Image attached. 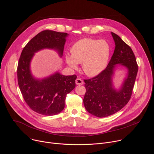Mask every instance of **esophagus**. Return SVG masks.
Segmentation results:
<instances>
[{"label":"esophagus","instance_id":"obj_1","mask_svg":"<svg viewBox=\"0 0 154 154\" xmlns=\"http://www.w3.org/2000/svg\"><path fill=\"white\" fill-rule=\"evenodd\" d=\"M75 83L77 84V85H83V80H82V79H77L76 80H75Z\"/></svg>","mask_w":154,"mask_h":154}]
</instances>
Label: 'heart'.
<instances>
[{
	"label": "heart",
	"instance_id": "obj_1",
	"mask_svg": "<svg viewBox=\"0 0 154 154\" xmlns=\"http://www.w3.org/2000/svg\"><path fill=\"white\" fill-rule=\"evenodd\" d=\"M71 54L65 55V60L69 66L76 69L82 63L83 72L94 77L100 74L106 67L111 49L103 39L83 38L75 42L71 48Z\"/></svg>",
	"mask_w": 154,
	"mask_h": 154
}]
</instances>
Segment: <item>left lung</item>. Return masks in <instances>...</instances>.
<instances>
[{
  "label": "left lung",
  "mask_w": 154,
  "mask_h": 154,
  "mask_svg": "<svg viewBox=\"0 0 154 154\" xmlns=\"http://www.w3.org/2000/svg\"><path fill=\"white\" fill-rule=\"evenodd\" d=\"M115 48L107 67L96 77L84 80L86 93L83 103L88 112L104 118L119 112L128 103L134 86L138 67L129 46L116 34L111 32ZM127 69V75L119 89L114 88L112 77L118 65Z\"/></svg>",
  "instance_id": "1"
}]
</instances>
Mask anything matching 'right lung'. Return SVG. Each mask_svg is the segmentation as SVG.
I'll use <instances>...</instances> for the list:
<instances>
[{"label":"right lung","instance_id":"add662e5","mask_svg":"<svg viewBox=\"0 0 154 154\" xmlns=\"http://www.w3.org/2000/svg\"><path fill=\"white\" fill-rule=\"evenodd\" d=\"M68 35L44 30L33 37L22 51L17 69L18 85L27 104L39 114L53 116L62 112L66 96L75 88L77 76H66L56 72L49 77L36 79L30 70L31 61L35 53L45 49L57 51L61 57Z\"/></svg>","mask_w":154,"mask_h":154}]
</instances>
